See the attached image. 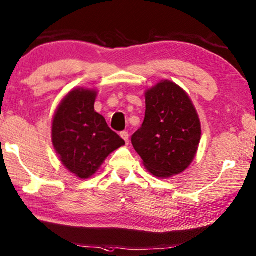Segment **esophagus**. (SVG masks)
I'll list each match as a JSON object with an SVG mask.
<instances>
[{
  "instance_id": "esophagus-1",
  "label": "esophagus",
  "mask_w": 256,
  "mask_h": 256,
  "mask_svg": "<svg viewBox=\"0 0 256 256\" xmlns=\"http://www.w3.org/2000/svg\"><path fill=\"white\" fill-rule=\"evenodd\" d=\"M120 136H122V139L125 141V144H128V132H126V131L120 132Z\"/></svg>"
}]
</instances>
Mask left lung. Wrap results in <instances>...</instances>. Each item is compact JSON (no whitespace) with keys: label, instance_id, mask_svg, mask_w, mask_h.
Returning <instances> with one entry per match:
<instances>
[{"label":"left lung","instance_id":"left-lung-1","mask_svg":"<svg viewBox=\"0 0 256 256\" xmlns=\"http://www.w3.org/2000/svg\"><path fill=\"white\" fill-rule=\"evenodd\" d=\"M200 134V122L188 94L164 80L146 93L144 120L131 141L150 173L168 178L192 163Z\"/></svg>","mask_w":256,"mask_h":256}]
</instances>
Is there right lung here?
<instances>
[{"label":"right lung","instance_id":"1","mask_svg":"<svg viewBox=\"0 0 256 256\" xmlns=\"http://www.w3.org/2000/svg\"><path fill=\"white\" fill-rule=\"evenodd\" d=\"M96 92L76 88L56 109L52 142L62 164L80 179L96 172L106 157L125 144L100 114L94 112Z\"/></svg>","mask_w":256,"mask_h":256}]
</instances>
